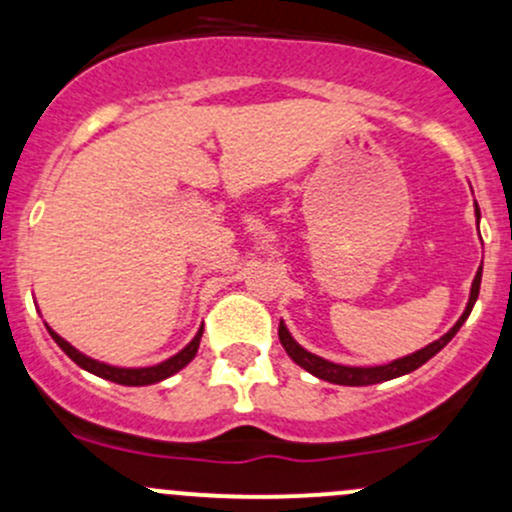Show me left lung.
<instances>
[{
    "label": "left lung",
    "mask_w": 512,
    "mask_h": 512,
    "mask_svg": "<svg viewBox=\"0 0 512 512\" xmlns=\"http://www.w3.org/2000/svg\"><path fill=\"white\" fill-rule=\"evenodd\" d=\"M474 214H476V224H478V222H481V210H478L476 200H474ZM481 273H483V268L478 266L474 283H471L469 302H466L464 312H461V317L456 320V324L452 329H449L447 334H442V337L434 339L432 344L422 346V349L412 351V354H408V356H400V359L388 361V364H381V366H344V364H334V361H329V359H322V356L312 354V351H307L305 346H300L298 342H295L293 334H290V329L285 327L283 320H280V324H278V339H280V344H283L285 354H288L290 359L295 361V364H298L300 368H305V371L312 373V376L322 378V381H327V383H337V386H373V383L393 381V378L405 376V373H412L415 368L427 364V361H430L434 354H439L444 346L452 342L454 334L459 332L461 324L466 322V317H469L471 310H474V305L478 300V288H481Z\"/></svg>",
    "instance_id": "1"
}]
</instances>
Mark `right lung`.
I'll list each match as a JSON object with an SVG mask.
<instances>
[{
  "label": "right lung",
  "instance_id": "right-lung-1",
  "mask_svg": "<svg viewBox=\"0 0 512 512\" xmlns=\"http://www.w3.org/2000/svg\"><path fill=\"white\" fill-rule=\"evenodd\" d=\"M46 329H48V334H51V337H53V342H56L60 349H63L65 354H68L70 359H73L80 368H85V371L95 373V376L104 378V381L119 383V386H153V383L166 381V378L173 376V373H178L180 368H185L192 359H195L197 349H200L202 332H205V327H202V324H200V329H197V334L190 339L188 346H183V349H180L178 354H173V356H170V359L161 361V364L126 368V366H112V364H107V361L92 359V356L82 354L80 349H75V346L70 344V342H65V339L60 337L58 332H53V329L48 327V324H46Z\"/></svg>",
  "mask_w": 512,
  "mask_h": 512
}]
</instances>
